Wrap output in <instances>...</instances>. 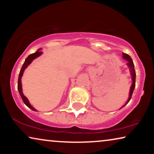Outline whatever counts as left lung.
I'll return each mask as SVG.
<instances>
[{"instance_id": "obj_1", "label": "left lung", "mask_w": 154, "mask_h": 154, "mask_svg": "<svg viewBox=\"0 0 154 154\" xmlns=\"http://www.w3.org/2000/svg\"><path fill=\"white\" fill-rule=\"evenodd\" d=\"M123 58L124 59V60H125L126 61H127V64H127V66L129 67L130 75H131V76H132V83L131 87H130V92H129V97H128V99L127 102H126L123 106L121 107L120 109L125 106V105L130 102V100H131L132 93H133L134 89V88H135V78H136V72H135V70H134V63H133V61L132 60L131 57H130L128 55V54H125V53H123Z\"/></svg>"}]
</instances>
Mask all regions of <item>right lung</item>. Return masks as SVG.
Here are the masks:
<instances>
[{
	"label": "right lung",
	"instance_id": "1",
	"mask_svg": "<svg viewBox=\"0 0 154 154\" xmlns=\"http://www.w3.org/2000/svg\"><path fill=\"white\" fill-rule=\"evenodd\" d=\"M41 48H40L37 50L36 52H35V53H33L30 54V55L28 56V57H27L26 60L24 61V63L23 64V66L22 67V69H21L20 70V74H19V78H18V85H17V89H18V91L20 92V94L21 96V97H22L23 102L27 106L29 107V109H31V110L34 111H37L36 109L35 108H33V107L31 106L30 102H29V101L28 99H27L26 97L24 95V94H23V92H22V77L23 75V73L24 72V70L27 68V66H29V64H31V62H32V61L33 60H35V58L38 57L39 56H41L42 54H43V52L41 51Z\"/></svg>",
	"mask_w": 154,
	"mask_h": 154
}]
</instances>
